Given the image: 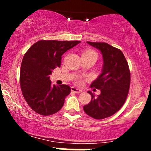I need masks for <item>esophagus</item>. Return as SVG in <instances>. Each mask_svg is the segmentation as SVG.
I'll list each match as a JSON object with an SVG mask.
<instances>
[{"label":"esophagus","instance_id":"34e87169","mask_svg":"<svg viewBox=\"0 0 151 151\" xmlns=\"http://www.w3.org/2000/svg\"><path fill=\"white\" fill-rule=\"evenodd\" d=\"M71 91L74 93H82V90L75 88V87H71Z\"/></svg>","mask_w":151,"mask_h":151}]
</instances>
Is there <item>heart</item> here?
<instances>
[{"label":"heart","instance_id":"obj_1","mask_svg":"<svg viewBox=\"0 0 151 151\" xmlns=\"http://www.w3.org/2000/svg\"><path fill=\"white\" fill-rule=\"evenodd\" d=\"M83 55H95V56H96V57H97L96 53L94 51H93V50H85V51H84L83 52ZM77 83H78V84H81V83H82V80H80V78L77 79Z\"/></svg>","mask_w":151,"mask_h":151}]
</instances>
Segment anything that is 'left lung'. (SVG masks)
I'll list each match as a JSON object with an SVG mask.
<instances>
[{
    "mask_svg": "<svg viewBox=\"0 0 151 151\" xmlns=\"http://www.w3.org/2000/svg\"><path fill=\"white\" fill-rule=\"evenodd\" d=\"M87 42L101 51L104 66L101 75L91 85L101 93L95 97L88 91L92 98L83 109L91 118L104 119L116 113L124 104L130 87V70L121 50L104 42Z\"/></svg>",
    "mask_w": 151,
    "mask_h": 151,
    "instance_id": "obj_1",
    "label": "left lung"
}]
</instances>
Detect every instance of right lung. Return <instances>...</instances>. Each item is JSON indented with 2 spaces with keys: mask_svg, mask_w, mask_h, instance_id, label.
Wrapping results in <instances>:
<instances>
[{
  "mask_svg": "<svg viewBox=\"0 0 151 151\" xmlns=\"http://www.w3.org/2000/svg\"><path fill=\"white\" fill-rule=\"evenodd\" d=\"M80 41L40 40L25 52L21 63L19 83L27 104L39 115L58 112L71 92L67 85H52V71L60 67L61 56Z\"/></svg>",
  "mask_w": 151,
  "mask_h": 151,
  "instance_id": "1",
  "label": "right lung"
}]
</instances>
